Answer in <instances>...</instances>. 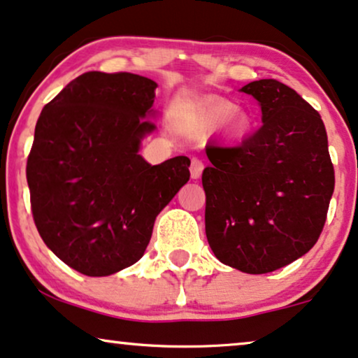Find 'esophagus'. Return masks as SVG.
Masks as SVG:
<instances>
[{
    "label": "esophagus",
    "mask_w": 358,
    "mask_h": 358,
    "mask_svg": "<svg viewBox=\"0 0 358 358\" xmlns=\"http://www.w3.org/2000/svg\"><path fill=\"white\" fill-rule=\"evenodd\" d=\"M204 170V164L201 159H198V157H193L192 159V166H189V171H192V178L193 180H198L199 176H201Z\"/></svg>",
    "instance_id": "esophagus-1"
}]
</instances>
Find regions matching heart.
Returning <instances> with one entry per match:
<instances>
[{"label":"heart","instance_id":"b5f03b06","mask_svg":"<svg viewBox=\"0 0 358 358\" xmlns=\"http://www.w3.org/2000/svg\"><path fill=\"white\" fill-rule=\"evenodd\" d=\"M236 106L232 103L221 101L214 103L206 109V114H204V122L208 126H217L219 122H222L224 119H227L229 131L234 136H244L249 132L252 126V117L249 113L245 111H234Z\"/></svg>","mask_w":358,"mask_h":358}]
</instances>
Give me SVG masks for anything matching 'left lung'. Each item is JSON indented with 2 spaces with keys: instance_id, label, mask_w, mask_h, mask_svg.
<instances>
[{
  "instance_id": "1",
  "label": "left lung",
  "mask_w": 358,
  "mask_h": 358,
  "mask_svg": "<svg viewBox=\"0 0 358 358\" xmlns=\"http://www.w3.org/2000/svg\"><path fill=\"white\" fill-rule=\"evenodd\" d=\"M241 92L259 101L264 124L236 145H206L204 222L219 262L260 275L316 244L334 193V166L321 116L293 88L270 78Z\"/></svg>"
}]
</instances>
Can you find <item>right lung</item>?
I'll return each instance as SVG.
<instances>
[{
  "label": "right lung",
  "instance_id": "add662e5",
  "mask_svg": "<svg viewBox=\"0 0 358 358\" xmlns=\"http://www.w3.org/2000/svg\"><path fill=\"white\" fill-rule=\"evenodd\" d=\"M154 80L87 71L42 109L26 176L37 231L88 276L134 265L155 217L189 180V159L150 165L141 142L157 129Z\"/></svg>",
  "mask_w": 358,
  "mask_h": 358
}]
</instances>
